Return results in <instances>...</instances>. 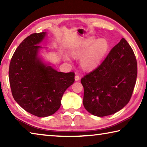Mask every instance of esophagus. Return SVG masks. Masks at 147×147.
Returning <instances> with one entry per match:
<instances>
[{"mask_svg":"<svg viewBox=\"0 0 147 147\" xmlns=\"http://www.w3.org/2000/svg\"><path fill=\"white\" fill-rule=\"evenodd\" d=\"M74 79H75V80H76V81H78V80H79V79H80V77H79V76H78V75H76L75 76H74Z\"/></svg>","mask_w":147,"mask_h":147,"instance_id":"1","label":"esophagus"}]
</instances>
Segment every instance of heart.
Instances as JSON below:
<instances>
[{
  "mask_svg": "<svg viewBox=\"0 0 147 147\" xmlns=\"http://www.w3.org/2000/svg\"><path fill=\"white\" fill-rule=\"evenodd\" d=\"M109 43L106 39L90 38L84 40L71 50V54L75 59L81 58L80 65L84 71L95 69L106 56Z\"/></svg>",
  "mask_w": 147,
  "mask_h": 147,
  "instance_id": "obj_1",
  "label": "heart"
}]
</instances>
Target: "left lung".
<instances>
[{"label": "left lung", "instance_id": "left-lung-1", "mask_svg": "<svg viewBox=\"0 0 147 147\" xmlns=\"http://www.w3.org/2000/svg\"><path fill=\"white\" fill-rule=\"evenodd\" d=\"M137 74L135 54L126 39L122 38L100 65L81 79L84 108L98 117L121 110L131 97Z\"/></svg>", "mask_w": 147, "mask_h": 147}]
</instances>
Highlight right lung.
<instances>
[{
    "label": "right lung",
    "mask_w": 147,
    "mask_h": 147,
    "mask_svg": "<svg viewBox=\"0 0 147 147\" xmlns=\"http://www.w3.org/2000/svg\"><path fill=\"white\" fill-rule=\"evenodd\" d=\"M46 32L32 34L12 56L9 80L13 97L28 113L39 117L59 109L64 92L74 81V73L58 72L38 58V45Z\"/></svg>",
    "instance_id": "1"
}]
</instances>
